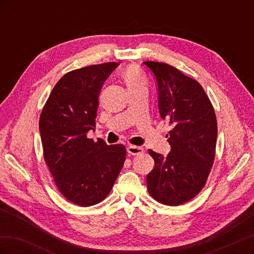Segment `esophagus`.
Here are the masks:
<instances>
[{"label":"esophagus","instance_id":"1","mask_svg":"<svg viewBox=\"0 0 254 254\" xmlns=\"http://www.w3.org/2000/svg\"><path fill=\"white\" fill-rule=\"evenodd\" d=\"M127 151L129 155H132V156H139L142 155L144 152V149L140 146H135V145H129L127 147Z\"/></svg>","mask_w":254,"mask_h":254}]
</instances>
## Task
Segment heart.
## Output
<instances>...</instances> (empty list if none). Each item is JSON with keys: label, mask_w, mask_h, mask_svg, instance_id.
<instances>
[{"label": "heart", "mask_w": 254, "mask_h": 254, "mask_svg": "<svg viewBox=\"0 0 254 254\" xmlns=\"http://www.w3.org/2000/svg\"><path fill=\"white\" fill-rule=\"evenodd\" d=\"M122 78L126 83L129 91L146 87L145 79L142 76L140 70L134 65L127 66L126 70L122 74Z\"/></svg>", "instance_id": "heart-1"}]
</instances>
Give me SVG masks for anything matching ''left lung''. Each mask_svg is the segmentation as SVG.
<instances>
[{
    "instance_id": "left-lung-1",
    "label": "left lung",
    "mask_w": 254,
    "mask_h": 254,
    "mask_svg": "<svg viewBox=\"0 0 254 254\" xmlns=\"http://www.w3.org/2000/svg\"><path fill=\"white\" fill-rule=\"evenodd\" d=\"M155 78L161 118L172 126V150L151 149L155 166L146 177L150 196L165 205L190 201L205 186L215 159L217 121L209 96L197 80L164 63L145 61Z\"/></svg>"
}]
</instances>
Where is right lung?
<instances>
[{"label": "right lung", "mask_w": 254, "mask_h": 254, "mask_svg": "<svg viewBox=\"0 0 254 254\" xmlns=\"http://www.w3.org/2000/svg\"><path fill=\"white\" fill-rule=\"evenodd\" d=\"M120 64L106 63L67 72L55 84L39 120L43 157L58 190L80 206L109 195L126 160L124 145L89 139L95 130L98 96Z\"/></svg>", "instance_id": "1"}]
</instances>
